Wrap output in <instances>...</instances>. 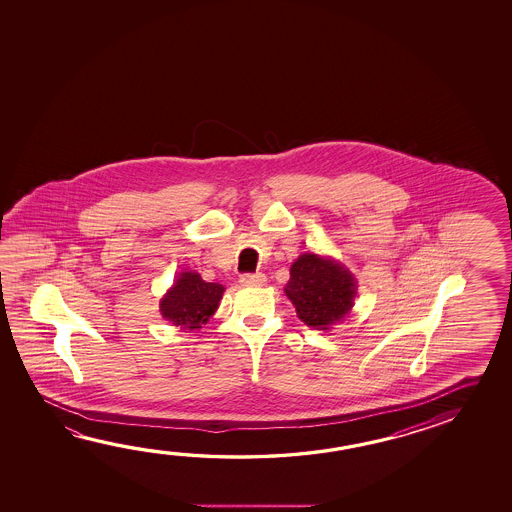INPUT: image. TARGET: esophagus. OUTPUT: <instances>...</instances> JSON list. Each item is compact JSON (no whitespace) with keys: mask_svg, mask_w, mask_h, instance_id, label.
Segmentation results:
<instances>
[{"mask_svg":"<svg viewBox=\"0 0 512 512\" xmlns=\"http://www.w3.org/2000/svg\"><path fill=\"white\" fill-rule=\"evenodd\" d=\"M239 282L243 284V286L248 287H259L264 286L266 284V275L264 273H244L239 278Z\"/></svg>","mask_w":512,"mask_h":512,"instance_id":"1","label":"esophagus"}]
</instances>
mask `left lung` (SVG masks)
<instances>
[{"label":"left lung","instance_id":"obj_1","mask_svg":"<svg viewBox=\"0 0 512 512\" xmlns=\"http://www.w3.org/2000/svg\"><path fill=\"white\" fill-rule=\"evenodd\" d=\"M287 298L296 307L298 318L318 331H329L350 313L356 296V278L340 262L302 253L289 271Z\"/></svg>","mask_w":512,"mask_h":512}]
</instances>
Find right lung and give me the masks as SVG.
I'll return each mask as SVG.
<instances>
[{
    "instance_id": "obj_1",
    "label": "right lung",
    "mask_w": 512,
    "mask_h": 512,
    "mask_svg": "<svg viewBox=\"0 0 512 512\" xmlns=\"http://www.w3.org/2000/svg\"><path fill=\"white\" fill-rule=\"evenodd\" d=\"M225 287L205 282L196 271H183L160 302V313L183 331L201 329L216 313Z\"/></svg>"
}]
</instances>
